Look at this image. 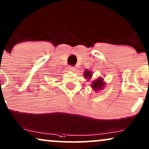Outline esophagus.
I'll use <instances>...</instances> for the list:
<instances>
[{"mask_svg":"<svg viewBox=\"0 0 149 149\" xmlns=\"http://www.w3.org/2000/svg\"><path fill=\"white\" fill-rule=\"evenodd\" d=\"M69 71H74L75 70H76V67H72V66H69Z\"/></svg>","mask_w":149,"mask_h":149,"instance_id":"1","label":"esophagus"}]
</instances>
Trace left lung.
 Segmentation results:
<instances>
[{"instance_id":"8db88e82","label":"left lung","mask_w":149,"mask_h":149,"mask_svg":"<svg viewBox=\"0 0 149 149\" xmlns=\"http://www.w3.org/2000/svg\"><path fill=\"white\" fill-rule=\"evenodd\" d=\"M84 78H87L88 79H90V78L91 77V71H85V73H84ZM103 80L102 79H97V80H95L93 82V83L91 84L92 88H93L94 90L97 89L99 90L102 89V86H104V83H103Z\"/></svg>"}]
</instances>
